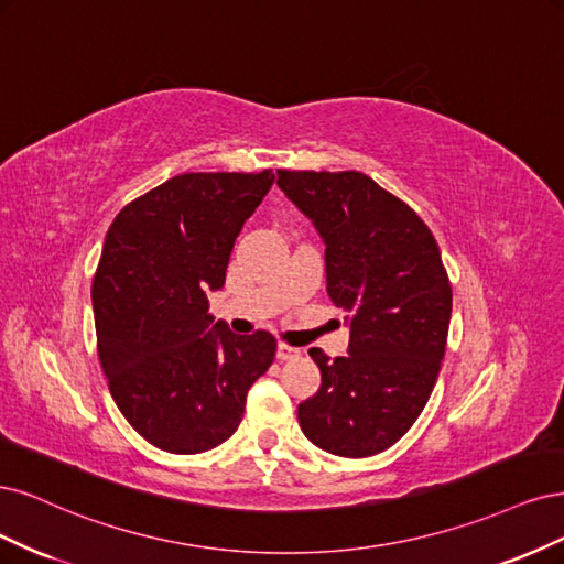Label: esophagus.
<instances>
[{
  "label": "esophagus",
  "mask_w": 564,
  "mask_h": 564,
  "mask_svg": "<svg viewBox=\"0 0 564 564\" xmlns=\"http://www.w3.org/2000/svg\"><path fill=\"white\" fill-rule=\"evenodd\" d=\"M300 349H295V347H290V344H285V341H281L279 347H276V358L279 360H295V358H300Z\"/></svg>",
  "instance_id": "esophagus-1"
}]
</instances>
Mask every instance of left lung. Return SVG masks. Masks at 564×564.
Wrapping results in <instances>:
<instances>
[{"label":"left lung","instance_id":"8db88e82","mask_svg":"<svg viewBox=\"0 0 564 564\" xmlns=\"http://www.w3.org/2000/svg\"><path fill=\"white\" fill-rule=\"evenodd\" d=\"M276 175L323 236L328 295L351 314L349 356L308 349L321 389L300 403V426L337 457H372L410 431L441 372L452 285L438 243L420 215L366 173Z\"/></svg>","mask_w":564,"mask_h":564}]
</instances>
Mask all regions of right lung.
Returning a JSON list of instances; mask_svg holds the SVG:
<instances>
[{
	"instance_id": "add662e5",
	"label": "right lung",
	"mask_w": 564,
	"mask_h": 564,
	"mask_svg": "<svg viewBox=\"0 0 564 564\" xmlns=\"http://www.w3.org/2000/svg\"><path fill=\"white\" fill-rule=\"evenodd\" d=\"M274 185L260 173H183L126 204L94 276L98 358L117 408L144 441L198 454L239 429L248 389L276 356L267 330L213 325L236 236Z\"/></svg>"
}]
</instances>
